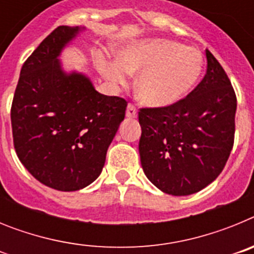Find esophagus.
<instances>
[{
    "label": "esophagus",
    "instance_id": "34e87169",
    "mask_svg": "<svg viewBox=\"0 0 254 254\" xmlns=\"http://www.w3.org/2000/svg\"><path fill=\"white\" fill-rule=\"evenodd\" d=\"M126 116L128 117V118H136L137 117V109L134 107L133 104H128L127 105V111H126Z\"/></svg>",
    "mask_w": 254,
    "mask_h": 254
}]
</instances>
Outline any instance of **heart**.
<instances>
[{
	"label": "heart",
	"mask_w": 254,
	"mask_h": 254,
	"mask_svg": "<svg viewBox=\"0 0 254 254\" xmlns=\"http://www.w3.org/2000/svg\"><path fill=\"white\" fill-rule=\"evenodd\" d=\"M99 71L113 85H126L136 78V94L147 107L176 104L190 94L201 77L203 57L192 47L164 38H149L126 44L118 61L100 60Z\"/></svg>",
	"instance_id": "obj_1"
}]
</instances>
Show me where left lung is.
I'll return each mask as SVG.
<instances>
[{"instance_id":"8db88e82","label":"left lung","mask_w":254,"mask_h":254,"mask_svg":"<svg viewBox=\"0 0 254 254\" xmlns=\"http://www.w3.org/2000/svg\"><path fill=\"white\" fill-rule=\"evenodd\" d=\"M206 75L185 99L138 112V151L155 187L188 196L219 177L233 149L237 96L221 64L206 49Z\"/></svg>"}]
</instances>
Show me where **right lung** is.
<instances>
[{"instance_id":"right-lung-1","label":"right lung","mask_w":254,"mask_h":254,"mask_svg":"<svg viewBox=\"0 0 254 254\" xmlns=\"http://www.w3.org/2000/svg\"><path fill=\"white\" fill-rule=\"evenodd\" d=\"M85 26H58L20 71L12 107L13 146L31 176L72 192L102 173L127 102L98 93L90 77L66 71L60 56Z\"/></svg>"}]
</instances>
